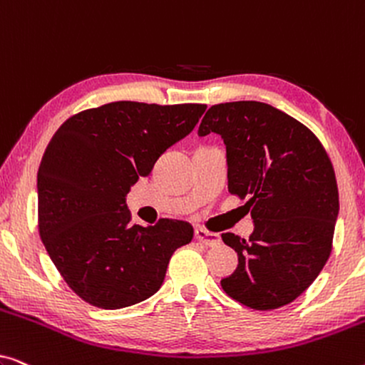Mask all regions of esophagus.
<instances>
[{
  "mask_svg": "<svg viewBox=\"0 0 365 365\" xmlns=\"http://www.w3.org/2000/svg\"><path fill=\"white\" fill-rule=\"evenodd\" d=\"M194 237H196L199 242L206 244V246H209V247H216V246H219V244H221V236H219V234L209 232L202 227L194 229Z\"/></svg>",
  "mask_w": 365,
  "mask_h": 365,
  "instance_id": "obj_1",
  "label": "esophagus"
}]
</instances>
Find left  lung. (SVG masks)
<instances>
[{
  "label": "left lung",
  "instance_id": "obj_1",
  "mask_svg": "<svg viewBox=\"0 0 365 365\" xmlns=\"http://www.w3.org/2000/svg\"><path fill=\"white\" fill-rule=\"evenodd\" d=\"M226 144L227 187L251 211L249 239L222 234L239 264L224 292L257 311L286 306L316 281L332 251L339 216L336 174L312 131L271 104H214L199 136Z\"/></svg>",
  "mask_w": 365,
  "mask_h": 365
}]
</instances>
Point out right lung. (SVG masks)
Returning <instances> with one entry per match:
<instances>
[{
  "label": "right lung",
  "instance_id": "right-lung-1",
  "mask_svg": "<svg viewBox=\"0 0 365 365\" xmlns=\"http://www.w3.org/2000/svg\"><path fill=\"white\" fill-rule=\"evenodd\" d=\"M206 104L116 101L74 114L38 169V227L51 261L83 301L123 309L159 291L169 259L192 226L133 224L126 194L196 126Z\"/></svg>",
  "mask_w": 365,
  "mask_h": 365
}]
</instances>
